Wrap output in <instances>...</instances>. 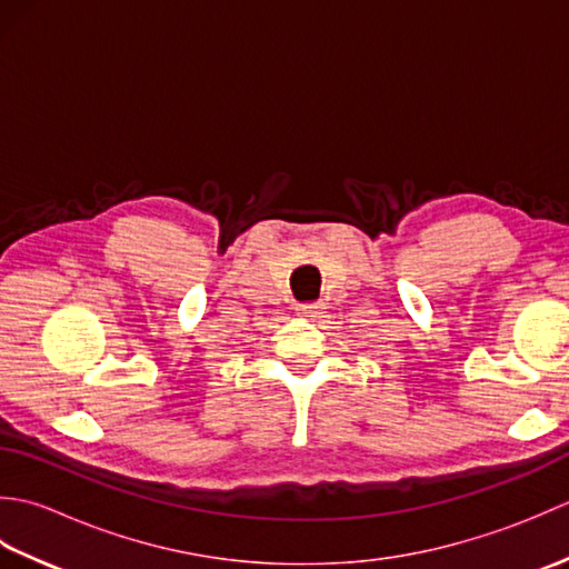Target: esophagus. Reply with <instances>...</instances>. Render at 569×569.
I'll list each match as a JSON object with an SVG mask.
<instances>
[{"instance_id":"34e87169","label":"esophagus","mask_w":569,"mask_h":569,"mask_svg":"<svg viewBox=\"0 0 569 569\" xmlns=\"http://www.w3.org/2000/svg\"><path fill=\"white\" fill-rule=\"evenodd\" d=\"M296 312H298V316H303V318L316 320V318H320L322 306H320V303H298V306H296Z\"/></svg>"}]
</instances>
